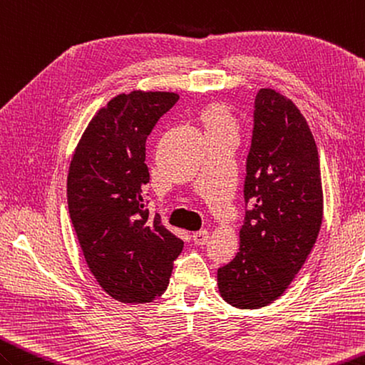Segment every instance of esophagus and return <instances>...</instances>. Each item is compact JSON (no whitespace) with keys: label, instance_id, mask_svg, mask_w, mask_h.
<instances>
[{"label":"esophagus","instance_id":"1","mask_svg":"<svg viewBox=\"0 0 365 365\" xmlns=\"http://www.w3.org/2000/svg\"><path fill=\"white\" fill-rule=\"evenodd\" d=\"M192 239H193V242H195L197 245H205V244H207V240H209V232L206 230L198 231V232L193 234Z\"/></svg>","mask_w":365,"mask_h":365}]
</instances>
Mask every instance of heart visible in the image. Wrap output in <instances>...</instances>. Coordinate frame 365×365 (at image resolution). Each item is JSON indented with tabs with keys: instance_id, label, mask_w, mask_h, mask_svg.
<instances>
[{
	"instance_id": "obj_1",
	"label": "heart",
	"mask_w": 365,
	"mask_h": 365,
	"mask_svg": "<svg viewBox=\"0 0 365 365\" xmlns=\"http://www.w3.org/2000/svg\"><path fill=\"white\" fill-rule=\"evenodd\" d=\"M201 123L205 126L206 137L234 135L237 134V120L232 115L228 104L210 103L200 114Z\"/></svg>"
}]
</instances>
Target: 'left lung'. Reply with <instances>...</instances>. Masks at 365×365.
<instances>
[{"instance_id":"8db88e82","label":"left lung","mask_w":365,"mask_h":365,"mask_svg":"<svg viewBox=\"0 0 365 365\" xmlns=\"http://www.w3.org/2000/svg\"><path fill=\"white\" fill-rule=\"evenodd\" d=\"M253 118L240 248L217 270L220 295L240 309L282 295L311 253L323 218L319 151L302 112L284 95L261 88Z\"/></svg>"}]
</instances>
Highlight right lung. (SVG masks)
<instances>
[{"instance_id": "right-lung-1", "label": "right lung", "mask_w": 365, "mask_h": 365, "mask_svg": "<svg viewBox=\"0 0 365 365\" xmlns=\"http://www.w3.org/2000/svg\"><path fill=\"white\" fill-rule=\"evenodd\" d=\"M178 100L170 92L117 95L88 123L70 164L68 212L86 262L104 292L123 303L164 294L184 247L143 200L145 142Z\"/></svg>"}]
</instances>
